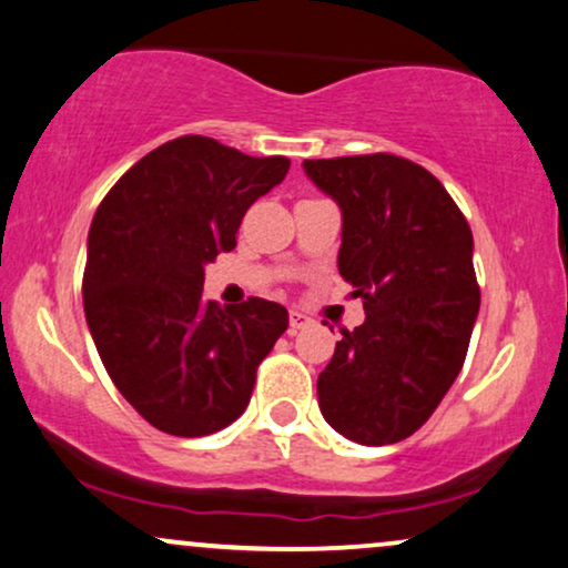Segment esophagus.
I'll return each mask as SVG.
<instances>
[{
    "label": "esophagus",
    "mask_w": 568,
    "mask_h": 568,
    "mask_svg": "<svg viewBox=\"0 0 568 568\" xmlns=\"http://www.w3.org/2000/svg\"><path fill=\"white\" fill-rule=\"evenodd\" d=\"M312 327V316L301 314V312H291V327H288V335H296V332Z\"/></svg>",
    "instance_id": "1"
}]
</instances>
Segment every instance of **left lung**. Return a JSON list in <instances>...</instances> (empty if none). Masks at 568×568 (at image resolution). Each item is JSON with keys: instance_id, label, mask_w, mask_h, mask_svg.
Here are the masks:
<instances>
[{"instance_id": "8db88e82", "label": "left lung", "mask_w": 568, "mask_h": 568, "mask_svg": "<svg viewBox=\"0 0 568 568\" xmlns=\"http://www.w3.org/2000/svg\"><path fill=\"white\" fill-rule=\"evenodd\" d=\"M304 171L337 202V267L366 312L316 379L320 410L355 444H397L465 363L480 308L470 225L442 181L405 158L304 161Z\"/></svg>"}]
</instances>
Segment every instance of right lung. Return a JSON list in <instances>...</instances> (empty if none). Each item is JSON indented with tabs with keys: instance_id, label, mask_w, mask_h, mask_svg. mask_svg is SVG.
I'll return each instance as SVG.
<instances>
[{
	"instance_id": "right-lung-1",
	"label": "right lung",
	"mask_w": 568,
	"mask_h": 568,
	"mask_svg": "<svg viewBox=\"0 0 568 568\" xmlns=\"http://www.w3.org/2000/svg\"><path fill=\"white\" fill-rule=\"evenodd\" d=\"M288 169V158L192 134L134 163L95 210L85 320L111 382L158 430L192 438L231 426L288 329L275 301L202 298L205 267L236 246L241 217Z\"/></svg>"
}]
</instances>
